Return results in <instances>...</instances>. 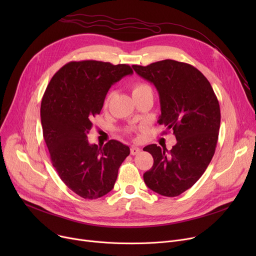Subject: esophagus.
<instances>
[{
	"label": "esophagus",
	"mask_w": 256,
	"mask_h": 256,
	"mask_svg": "<svg viewBox=\"0 0 256 256\" xmlns=\"http://www.w3.org/2000/svg\"><path fill=\"white\" fill-rule=\"evenodd\" d=\"M140 152H141V150L139 148V147H137V146H132V147H130V154H132V156H136V154H138Z\"/></svg>",
	"instance_id": "esophagus-1"
}]
</instances>
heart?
<instances>
[{
    "label": "heart",
    "instance_id": "heart-1",
    "mask_svg": "<svg viewBox=\"0 0 256 256\" xmlns=\"http://www.w3.org/2000/svg\"><path fill=\"white\" fill-rule=\"evenodd\" d=\"M148 89H152V88L145 83H136V84H134L132 86V96L135 98V96H139V94H141L142 92L148 90ZM112 96H113V92H109L106 94V96L104 100V109H106V108L109 106L110 102L112 100Z\"/></svg>",
    "mask_w": 256,
    "mask_h": 256
}]
</instances>
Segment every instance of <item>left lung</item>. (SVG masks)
Wrapping results in <instances>:
<instances>
[{
  "label": "left lung",
  "instance_id": "left-lung-1",
  "mask_svg": "<svg viewBox=\"0 0 256 256\" xmlns=\"http://www.w3.org/2000/svg\"><path fill=\"white\" fill-rule=\"evenodd\" d=\"M132 68L156 86L158 124L178 140L171 150L156 144L144 147L154 158L152 167L143 174L144 182L160 195L178 196L201 178L216 150L221 120L218 98L208 78L188 63L167 59Z\"/></svg>",
  "mask_w": 256,
  "mask_h": 256
}]
</instances>
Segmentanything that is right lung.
Segmentation results:
<instances>
[{"instance_id":"1","label":"right lung","mask_w":256,"mask_h":256,"mask_svg":"<svg viewBox=\"0 0 256 256\" xmlns=\"http://www.w3.org/2000/svg\"><path fill=\"white\" fill-rule=\"evenodd\" d=\"M132 74L128 64L72 61L54 74L44 94L40 117L52 164L62 182L84 199L109 193L130 154V147L119 141L98 147L89 144L87 135L106 92Z\"/></svg>"}]
</instances>
